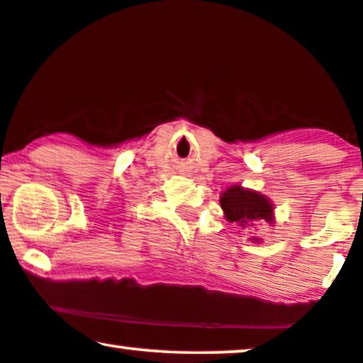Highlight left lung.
<instances>
[{"mask_svg": "<svg viewBox=\"0 0 363 363\" xmlns=\"http://www.w3.org/2000/svg\"><path fill=\"white\" fill-rule=\"evenodd\" d=\"M220 203L226 220L231 223H240L241 226H251V223L257 220L272 223L271 201L256 191L231 186L223 193Z\"/></svg>", "mask_w": 363, "mask_h": 363, "instance_id": "1", "label": "left lung"}]
</instances>
